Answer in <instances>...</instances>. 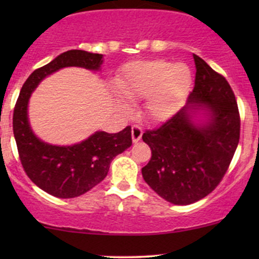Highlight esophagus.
Segmentation results:
<instances>
[{
	"mask_svg": "<svg viewBox=\"0 0 259 259\" xmlns=\"http://www.w3.org/2000/svg\"><path fill=\"white\" fill-rule=\"evenodd\" d=\"M142 136V129L138 125H134L132 127V139H133V142L134 144H136V142L140 141V139H141Z\"/></svg>",
	"mask_w": 259,
	"mask_h": 259,
	"instance_id": "1",
	"label": "esophagus"
}]
</instances>
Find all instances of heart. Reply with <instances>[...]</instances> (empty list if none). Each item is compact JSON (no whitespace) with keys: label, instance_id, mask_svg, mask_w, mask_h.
<instances>
[{"label":"heart","instance_id":"b5f03b06","mask_svg":"<svg viewBox=\"0 0 259 259\" xmlns=\"http://www.w3.org/2000/svg\"><path fill=\"white\" fill-rule=\"evenodd\" d=\"M192 72L185 63H170L164 59L135 61L123 67L115 80V90L124 99L144 100V113L151 121H165L183 107L191 90ZM126 109V103L118 100Z\"/></svg>","mask_w":259,"mask_h":259}]
</instances>
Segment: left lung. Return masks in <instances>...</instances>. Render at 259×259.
I'll use <instances>...</instances> for the list:
<instances>
[{"label":"left lung","mask_w":259,"mask_h":259,"mask_svg":"<svg viewBox=\"0 0 259 259\" xmlns=\"http://www.w3.org/2000/svg\"><path fill=\"white\" fill-rule=\"evenodd\" d=\"M195 88L167 123L144 133L152 157L142 177L157 195L186 206L215 189L240 139V115L230 85L194 55Z\"/></svg>","instance_id":"obj_1"}]
</instances>
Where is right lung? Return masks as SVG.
I'll return each instance as SVG.
<instances>
[{
    "label": "right lung",
    "mask_w": 259,
    "mask_h": 259,
    "mask_svg": "<svg viewBox=\"0 0 259 259\" xmlns=\"http://www.w3.org/2000/svg\"><path fill=\"white\" fill-rule=\"evenodd\" d=\"M103 55L70 50L30 74L14 107L13 133L19 158L26 175L47 194L74 198L85 194L107 177L115 156L132 146V127L119 133L95 132L88 139L69 146L52 145L37 138L29 121V100L45 78L67 67L99 72Z\"/></svg>",
    "instance_id": "right-lung-1"
}]
</instances>
